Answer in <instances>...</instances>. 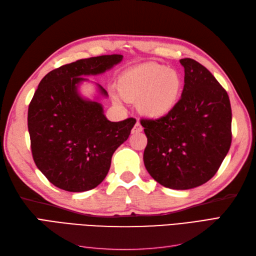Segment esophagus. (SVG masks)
<instances>
[{
    "label": "esophagus",
    "mask_w": 256,
    "mask_h": 256,
    "mask_svg": "<svg viewBox=\"0 0 256 256\" xmlns=\"http://www.w3.org/2000/svg\"><path fill=\"white\" fill-rule=\"evenodd\" d=\"M142 130H143V127L141 126V124L138 122H136L134 127L132 128V130H131V134H138V132H142Z\"/></svg>",
    "instance_id": "1"
}]
</instances>
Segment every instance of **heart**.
Returning <instances> with one entry per match:
<instances>
[{
	"label": "heart",
	"instance_id": "1",
	"mask_svg": "<svg viewBox=\"0 0 256 256\" xmlns=\"http://www.w3.org/2000/svg\"><path fill=\"white\" fill-rule=\"evenodd\" d=\"M184 88L180 72L164 64L147 62L124 70L118 79V92L112 90L115 104L124 100L138 104L141 114L162 118L171 113L180 102Z\"/></svg>",
	"mask_w": 256,
	"mask_h": 256
}]
</instances>
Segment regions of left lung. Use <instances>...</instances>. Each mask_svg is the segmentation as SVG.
<instances>
[{
  "label": "left lung",
  "instance_id": "obj_1",
  "mask_svg": "<svg viewBox=\"0 0 256 256\" xmlns=\"http://www.w3.org/2000/svg\"><path fill=\"white\" fill-rule=\"evenodd\" d=\"M184 85L175 109L158 120H142L147 136V172L170 189L187 190L216 173L232 142V109L226 90L192 58H182Z\"/></svg>",
  "mask_w": 256,
  "mask_h": 256
}]
</instances>
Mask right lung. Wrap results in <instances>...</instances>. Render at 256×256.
Returning a JSON list of instances; mask_svg holds the SVG:
<instances>
[{
  "label": "right lung",
  "mask_w": 256,
  "mask_h": 256,
  "mask_svg": "<svg viewBox=\"0 0 256 256\" xmlns=\"http://www.w3.org/2000/svg\"><path fill=\"white\" fill-rule=\"evenodd\" d=\"M120 54L79 60L46 74L28 106V127L33 159L56 187L69 192L96 188L106 178L114 152L125 142L136 120L110 122L100 97H108L98 83L92 100L80 92L84 76L110 70Z\"/></svg>",
  "instance_id": "add662e5"
}]
</instances>
